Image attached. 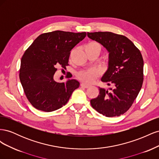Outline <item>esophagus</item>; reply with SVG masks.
Masks as SVG:
<instances>
[{
	"label": "esophagus",
	"instance_id": "1",
	"mask_svg": "<svg viewBox=\"0 0 159 159\" xmlns=\"http://www.w3.org/2000/svg\"><path fill=\"white\" fill-rule=\"evenodd\" d=\"M81 87L82 88H89L90 86H91V85H88V84H84V83H82V84H81V85H80Z\"/></svg>",
	"mask_w": 159,
	"mask_h": 159
}]
</instances>
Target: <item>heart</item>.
I'll use <instances>...</instances> for the list:
<instances>
[{"label":"heart","mask_w":159,"mask_h":159,"mask_svg":"<svg viewBox=\"0 0 159 159\" xmlns=\"http://www.w3.org/2000/svg\"><path fill=\"white\" fill-rule=\"evenodd\" d=\"M92 45H96V44L95 43L91 42L86 46ZM96 75H97V73H96V71L95 70H89L79 72L78 74V78L80 80L83 81V82L91 83V81H93L95 80V78H96Z\"/></svg>","instance_id":"heart-1"}]
</instances>
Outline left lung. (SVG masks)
I'll use <instances>...</instances> for the list:
<instances>
[{"mask_svg":"<svg viewBox=\"0 0 159 159\" xmlns=\"http://www.w3.org/2000/svg\"><path fill=\"white\" fill-rule=\"evenodd\" d=\"M88 36L109 52L108 68L102 78L109 89L99 88V94L91 99V106L108 117L120 116L131 107L143 82L141 53L126 36L110 32H88Z\"/></svg>","mask_w":159,"mask_h":159,"instance_id":"1","label":"left lung"}]
</instances>
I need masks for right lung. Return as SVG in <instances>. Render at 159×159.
<instances>
[{"mask_svg": "<svg viewBox=\"0 0 159 159\" xmlns=\"http://www.w3.org/2000/svg\"><path fill=\"white\" fill-rule=\"evenodd\" d=\"M86 32L56 30L42 34L25 51L19 78L27 99L34 107L51 112L63 107L79 88L76 80L57 83L54 75L57 66L66 68L70 51L84 39Z\"/></svg>", "mask_w": 159, "mask_h": 159, "instance_id": "right-lung-1", "label": "right lung"}]
</instances>
